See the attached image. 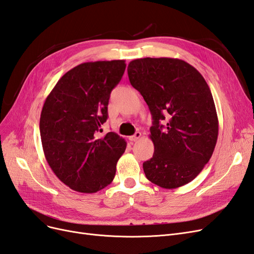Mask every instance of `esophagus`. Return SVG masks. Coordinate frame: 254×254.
Wrapping results in <instances>:
<instances>
[{
  "instance_id": "1",
  "label": "esophagus",
  "mask_w": 254,
  "mask_h": 254,
  "mask_svg": "<svg viewBox=\"0 0 254 254\" xmlns=\"http://www.w3.org/2000/svg\"><path fill=\"white\" fill-rule=\"evenodd\" d=\"M141 135H142V133L137 131V132H135L133 135H130V136L128 137V139H129L130 142H135V141H137V140L140 139Z\"/></svg>"
}]
</instances>
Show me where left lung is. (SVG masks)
<instances>
[{"instance_id": "1", "label": "left lung", "mask_w": 254, "mask_h": 254, "mask_svg": "<svg viewBox=\"0 0 254 254\" xmlns=\"http://www.w3.org/2000/svg\"><path fill=\"white\" fill-rule=\"evenodd\" d=\"M127 71L153 120L149 137L155 152L143 163L146 178L168 190L188 184L209 162L217 142L218 118L209 86L193 65L177 58L135 59Z\"/></svg>"}]
</instances>
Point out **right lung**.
Returning a JSON list of instances; mask_svg holds the SVG:
<instances>
[{
    "instance_id": "add662e5",
    "label": "right lung",
    "mask_w": 254,
    "mask_h": 254,
    "mask_svg": "<svg viewBox=\"0 0 254 254\" xmlns=\"http://www.w3.org/2000/svg\"><path fill=\"white\" fill-rule=\"evenodd\" d=\"M125 67V60L78 64L44 102L40 135L45 159L58 179L76 191L96 193L109 186L126 149V141L115 132L97 136Z\"/></svg>"
}]
</instances>
